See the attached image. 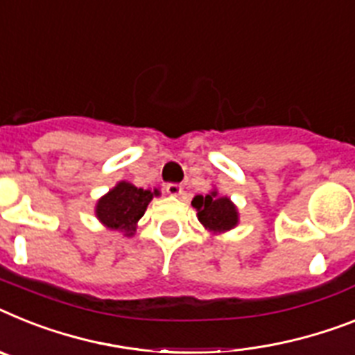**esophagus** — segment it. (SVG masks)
Instances as JSON below:
<instances>
[{
  "mask_svg": "<svg viewBox=\"0 0 355 355\" xmlns=\"http://www.w3.org/2000/svg\"><path fill=\"white\" fill-rule=\"evenodd\" d=\"M164 189H166L169 196H180L184 193V187L180 184H168Z\"/></svg>",
  "mask_w": 355,
  "mask_h": 355,
  "instance_id": "34e87169",
  "label": "esophagus"
}]
</instances>
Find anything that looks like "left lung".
<instances>
[{"mask_svg": "<svg viewBox=\"0 0 355 355\" xmlns=\"http://www.w3.org/2000/svg\"><path fill=\"white\" fill-rule=\"evenodd\" d=\"M191 205L196 209L198 222L213 236L227 233L240 223L236 204L229 196H220L216 189L207 195H196Z\"/></svg>", "mask_w": 355, "mask_h": 355, "instance_id": "left-lung-1", "label": "left lung"}]
</instances>
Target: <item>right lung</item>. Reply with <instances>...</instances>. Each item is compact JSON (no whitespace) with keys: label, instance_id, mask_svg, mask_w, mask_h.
I'll use <instances>...</instances> for the list:
<instances>
[{"label":"right lung","instance_id":"obj_1","mask_svg":"<svg viewBox=\"0 0 355 355\" xmlns=\"http://www.w3.org/2000/svg\"><path fill=\"white\" fill-rule=\"evenodd\" d=\"M160 191L142 189L128 180H121L103 195L95 204V216L110 231H119L124 236H133L137 223L144 216L146 209Z\"/></svg>","mask_w":355,"mask_h":355}]
</instances>
